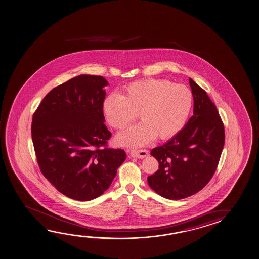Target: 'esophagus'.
<instances>
[{"label":"esophagus","instance_id":"obj_1","mask_svg":"<svg viewBox=\"0 0 259 259\" xmlns=\"http://www.w3.org/2000/svg\"><path fill=\"white\" fill-rule=\"evenodd\" d=\"M130 154L132 157L138 158V159H144L149 155V151L147 150H131Z\"/></svg>","mask_w":259,"mask_h":259}]
</instances>
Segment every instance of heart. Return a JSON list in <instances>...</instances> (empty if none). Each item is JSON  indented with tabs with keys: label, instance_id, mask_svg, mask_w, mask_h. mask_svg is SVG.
I'll list each match as a JSON object with an SVG mask.
<instances>
[{
	"label": "heart",
	"instance_id": "obj_1",
	"mask_svg": "<svg viewBox=\"0 0 259 259\" xmlns=\"http://www.w3.org/2000/svg\"><path fill=\"white\" fill-rule=\"evenodd\" d=\"M193 94L183 84L161 79H149L129 84L122 95L112 93L104 100L108 123L123 129L137 117L142 122L116 136L124 146L139 147L155 138L168 139L184 127L191 111Z\"/></svg>",
	"mask_w": 259,
	"mask_h": 259
}]
</instances>
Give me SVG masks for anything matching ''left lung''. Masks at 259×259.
I'll list each match as a JSON object with an SVG mask.
<instances>
[{"label": "left lung", "instance_id": "1", "mask_svg": "<svg viewBox=\"0 0 259 259\" xmlns=\"http://www.w3.org/2000/svg\"><path fill=\"white\" fill-rule=\"evenodd\" d=\"M194 115L174 137L151 151L159 169L148 177L152 190L167 199L195 195L214 174L224 146V126L206 92L189 79Z\"/></svg>", "mask_w": 259, "mask_h": 259}]
</instances>
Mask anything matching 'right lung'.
I'll list each match as a JSON object with an SVG mask.
<instances>
[{"instance_id":"1","label":"right lung","mask_w":259,"mask_h":259,"mask_svg":"<svg viewBox=\"0 0 259 259\" xmlns=\"http://www.w3.org/2000/svg\"><path fill=\"white\" fill-rule=\"evenodd\" d=\"M108 82L81 74L48 92L33 115L31 136L40 170L72 199L90 201L110 187L126 154L108 147L103 103Z\"/></svg>"}]
</instances>
